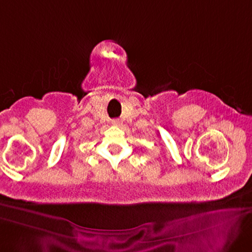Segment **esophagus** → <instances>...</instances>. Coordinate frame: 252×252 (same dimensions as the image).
I'll use <instances>...</instances> for the list:
<instances>
[{"label": "esophagus", "mask_w": 252, "mask_h": 252, "mask_svg": "<svg viewBox=\"0 0 252 252\" xmlns=\"http://www.w3.org/2000/svg\"><path fill=\"white\" fill-rule=\"evenodd\" d=\"M111 123H113L114 125H119V124H121V121H119V119H113Z\"/></svg>", "instance_id": "obj_1"}]
</instances>
